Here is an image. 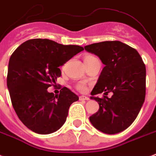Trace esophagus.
<instances>
[{
	"label": "esophagus",
	"instance_id": "obj_1",
	"mask_svg": "<svg viewBox=\"0 0 156 156\" xmlns=\"http://www.w3.org/2000/svg\"><path fill=\"white\" fill-rule=\"evenodd\" d=\"M79 99H80V100H86V101H87V100H89V98H87L86 96H80V97H79Z\"/></svg>",
	"mask_w": 156,
	"mask_h": 156
}]
</instances>
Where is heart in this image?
I'll use <instances>...</instances> for the list:
<instances>
[{"label":"heart","mask_w":156,"mask_h":156,"mask_svg":"<svg viewBox=\"0 0 156 156\" xmlns=\"http://www.w3.org/2000/svg\"><path fill=\"white\" fill-rule=\"evenodd\" d=\"M86 58H93L92 56H87V57ZM76 87H77V89L78 90V91H80V92H85L86 90H87V85H86V83H78L77 86H76Z\"/></svg>","instance_id":"1"}]
</instances>
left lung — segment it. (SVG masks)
Here are the masks:
<instances>
[{
	"mask_svg": "<svg viewBox=\"0 0 156 156\" xmlns=\"http://www.w3.org/2000/svg\"><path fill=\"white\" fill-rule=\"evenodd\" d=\"M98 56L105 67L91 93L99 110L89 117L96 129L106 134L123 131L138 116L146 98V66L139 53L121 41H103L84 47ZM114 93L100 99L97 94Z\"/></svg>",
	"mask_w": 156,
	"mask_h": 156,
	"instance_id": "obj_1",
	"label": "left lung"
}]
</instances>
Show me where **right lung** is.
Returning a JSON list of instances; mask_svg holds the SVG:
<instances>
[{
    "label": "right lung",
    "instance_id": "1",
    "mask_svg": "<svg viewBox=\"0 0 156 156\" xmlns=\"http://www.w3.org/2000/svg\"><path fill=\"white\" fill-rule=\"evenodd\" d=\"M83 50L81 46L34 39L21 44L11 55L7 87L16 113L30 130L46 135L64 124L70 105L78 97L65 87L58 95L47 89L61 76L59 67Z\"/></svg>",
    "mask_w": 156,
    "mask_h": 156
}]
</instances>
